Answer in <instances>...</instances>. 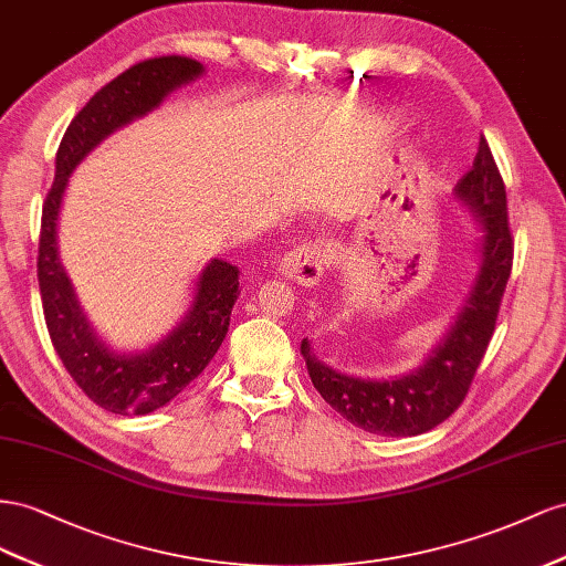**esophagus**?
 Segmentation results:
<instances>
[{
	"instance_id": "esophagus-1",
	"label": "esophagus",
	"mask_w": 566,
	"mask_h": 566,
	"mask_svg": "<svg viewBox=\"0 0 566 566\" xmlns=\"http://www.w3.org/2000/svg\"><path fill=\"white\" fill-rule=\"evenodd\" d=\"M327 265V251L317 244H303L294 251L284 253L280 261V272L284 277L301 286H315L322 280V272Z\"/></svg>"
}]
</instances>
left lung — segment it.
I'll return each instance as SVG.
<instances>
[{
	"label": "left lung",
	"mask_w": 566,
	"mask_h": 566,
	"mask_svg": "<svg viewBox=\"0 0 566 566\" xmlns=\"http://www.w3.org/2000/svg\"><path fill=\"white\" fill-rule=\"evenodd\" d=\"M455 193L481 228L479 272L448 332L412 373L391 379L342 375L315 358L308 338L301 355L319 396L350 424L381 436H417L441 424L464 400L476 367L489 348L500 298L512 272V232L507 224L505 182L481 137L472 170Z\"/></svg>",
	"instance_id": "obj_1"
}]
</instances>
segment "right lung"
Instances as JSON below:
<instances>
[{
    "label": "right lung",
    "mask_w": 566,
    "mask_h": 566,
    "mask_svg": "<svg viewBox=\"0 0 566 566\" xmlns=\"http://www.w3.org/2000/svg\"><path fill=\"white\" fill-rule=\"evenodd\" d=\"M203 75L199 61L158 56L135 63L96 92L71 120L56 151L54 185L42 208L38 282L54 350L73 381L96 406L113 415H149L182 394L213 360L230 327L239 298V270L228 261H208L189 311L158 344L139 353L106 346L80 308L75 289L59 258V213L73 170L120 127L147 116L166 96Z\"/></svg>",
    "instance_id": "obj_1"
}]
</instances>
